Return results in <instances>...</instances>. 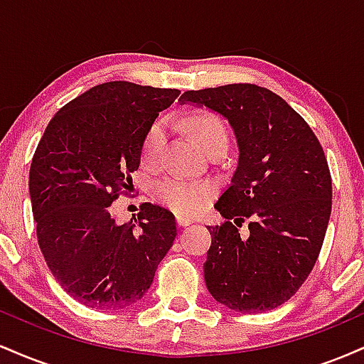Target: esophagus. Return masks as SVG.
<instances>
[{
  "instance_id": "esophagus-1",
  "label": "esophagus",
  "mask_w": 364,
  "mask_h": 364,
  "mask_svg": "<svg viewBox=\"0 0 364 364\" xmlns=\"http://www.w3.org/2000/svg\"><path fill=\"white\" fill-rule=\"evenodd\" d=\"M176 223H178L179 228H186V225L193 224V220H191L190 217H185V215H178V217H176Z\"/></svg>"
}]
</instances>
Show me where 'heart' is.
Listing matches in <instances>:
<instances>
[{"label":"heart","instance_id":"1","mask_svg":"<svg viewBox=\"0 0 364 364\" xmlns=\"http://www.w3.org/2000/svg\"><path fill=\"white\" fill-rule=\"evenodd\" d=\"M188 132L205 150L219 144L228 145V129L217 116L210 112H198L185 121ZM166 145V124L162 121L154 123L145 135L141 145V162L147 168H156L161 162ZM154 198L161 205L181 215H193L205 207L212 195V186L202 181H186L181 178H166L156 183L152 190Z\"/></svg>","mask_w":364,"mask_h":364}]
</instances>
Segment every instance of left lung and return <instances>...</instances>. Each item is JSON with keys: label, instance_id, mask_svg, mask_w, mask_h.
Listing matches in <instances>:
<instances>
[{"label": "left lung", "instance_id": "8db88e82", "mask_svg": "<svg viewBox=\"0 0 364 364\" xmlns=\"http://www.w3.org/2000/svg\"><path fill=\"white\" fill-rule=\"evenodd\" d=\"M179 101L224 116L240 149L231 185L215 203L225 223L208 225L207 289L235 311L274 310L306 281L323 245L332 210L323 149L306 121L265 87L188 90ZM245 218L248 237L237 231Z\"/></svg>", "mask_w": 364, "mask_h": 364}]
</instances>
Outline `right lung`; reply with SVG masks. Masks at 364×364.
Here are the masks:
<instances>
[{
  "mask_svg": "<svg viewBox=\"0 0 364 364\" xmlns=\"http://www.w3.org/2000/svg\"><path fill=\"white\" fill-rule=\"evenodd\" d=\"M178 95L101 83L65 104L37 145L28 174L37 241L54 279L85 306L121 310L139 301L173 246L169 210L141 203L136 219L118 224L111 205L129 190L145 135Z\"/></svg>",
  "mask_w": 364,
  "mask_h": 364,
  "instance_id": "1",
  "label": "right lung"
}]
</instances>
